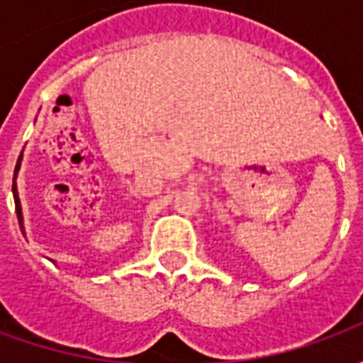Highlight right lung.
Returning <instances> with one entry per match:
<instances>
[{
	"instance_id": "right-lung-1",
	"label": "right lung",
	"mask_w": 363,
	"mask_h": 363,
	"mask_svg": "<svg viewBox=\"0 0 363 363\" xmlns=\"http://www.w3.org/2000/svg\"><path fill=\"white\" fill-rule=\"evenodd\" d=\"M21 167V157L17 161V167H15V179H17V171H19ZM13 198H15V212H17V220H19L21 231L25 233V228H23V212H21V200H19V192H17V184L13 181Z\"/></svg>"
}]
</instances>
